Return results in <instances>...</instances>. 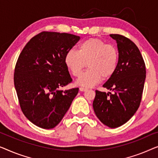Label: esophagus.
<instances>
[{
  "label": "esophagus",
  "instance_id": "1",
  "mask_svg": "<svg viewBox=\"0 0 158 158\" xmlns=\"http://www.w3.org/2000/svg\"><path fill=\"white\" fill-rule=\"evenodd\" d=\"M79 90L81 91V92H85V91H86L87 89H86V88H84V87H80V88H79Z\"/></svg>",
  "mask_w": 158,
  "mask_h": 158
}]
</instances>
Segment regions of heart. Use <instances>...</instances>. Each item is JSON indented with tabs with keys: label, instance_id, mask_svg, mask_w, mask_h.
Here are the masks:
<instances>
[{
	"label": "heart",
	"instance_id": "obj_1",
	"mask_svg": "<svg viewBox=\"0 0 158 158\" xmlns=\"http://www.w3.org/2000/svg\"><path fill=\"white\" fill-rule=\"evenodd\" d=\"M66 66L74 77H79L86 66L89 69L79 77L77 84L84 87L96 85L108 79L116 72L119 52L114 46L99 39L91 38L82 42L79 51L70 50L64 58Z\"/></svg>",
	"mask_w": 158,
	"mask_h": 158
}]
</instances>
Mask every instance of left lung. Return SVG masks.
Segmentation results:
<instances>
[{
	"mask_svg": "<svg viewBox=\"0 0 158 158\" xmlns=\"http://www.w3.org/2000/svg\"><path fill=\"white\" fill-rule=\"evenodd\" d=\"M110 36L117 41L119 62L116 72L103 87L114 93L95 91L93 108L102 123L116 128L126 123L139 108L146 69L139 48L130 39L119 34Z\"/></svg>",
	"mask_w": 158,
	"mask_h": 158,
	"instance_id": "obj_1",
	"label": "left lung"
}]
</instances>
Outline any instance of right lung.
<instances>
[{"label":"right lung","instance_id":"obj_1","mask_svg":"<svg viewBox=\"0 0 158 158\" xmlns=\"http://www.w3.org/2000/svg\"><path fill=\"white\" fill-rule=\"evenodd\" d=\"M80 37L43 31L26 44L17 60L14 86L28 120L43 129L56 127L70 107L79 88L62 91L72 81L64 58Z\"/></svg>","mask_w":158,"mask_h":158}]
</instances>
